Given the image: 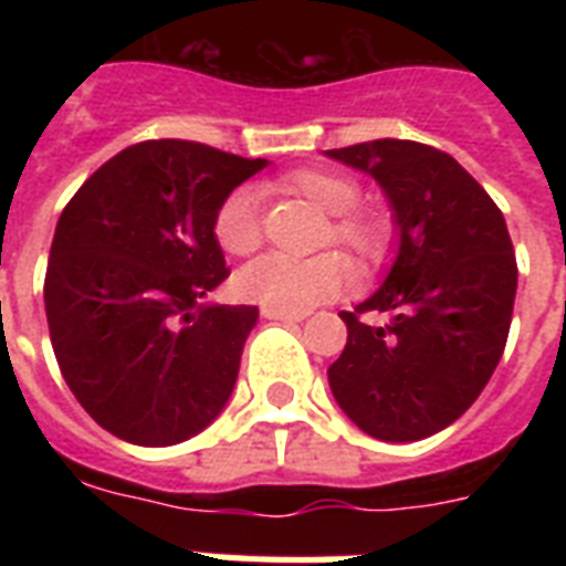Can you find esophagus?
<instances>
[{
    "instance_id": "esophagus-1",
    "label": "esophagus",
    "mask_w": 566,
    "mask_h": 566,
    "mask_svg": "<svg viewBox=\"0 0 566 566\" xmlns=\"http://www.w3.org/2000/svg\"><path fill=\"white\" fill-rule=\"evenodd\" d=\"M261 317L284 319V323H302L308 314H305V311H282V308H270V305H264V308H261Z\"/></svg>"
}]
</instances>
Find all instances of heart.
Listing matches in <instances>:
<instances>
[{
	"label": "heart",
	"instance_id": "1",
	"mask_svg": "<svg viewBox=\"0 0 566 566\" xmlns=\"http://www.w3.org/2000/svg\"><path fill=\"white\" fill-rule=\"evenodd\" d=\"M287 188L335 217L326 240L349 249L364 266L381 261L387 252V226L370 213H355L361 190L353 179L328 170H300L287 179ZM213 238L229 255H252L261 247L264 231L255 190L238 188L222 199L220 211L213 217ZM349 279L353 270L337 252H323L305 261L264 255L240 270L234 287L243 300L261 302L270 308L308 311L337 296Z\"/></svg>",
	"mask_w": 566,
	"mask_h": 566
}]
</instances>
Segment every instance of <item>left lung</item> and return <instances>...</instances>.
I'll use <instances>...</instances> for the list:
<instances>
[{"mask_svg":"<svg viewBox=\"0 0 566 566\" xmlns=\"http://www.w3.org/2000/svg\"><path fill=\"white\" fill-rule=\"evenodd\" d=\"M326 155L376 179L396 231L378 291L340 311L349 335L328 387L370 438H429L479 399L502 358L517 296L509 226L482 185L434 146L385 137Z\"/></svg>","mask_w":566,"mask_h":566,"instance_id":"obj_1","label":"left lung"}]
</instances>
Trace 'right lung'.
<instances>
[{
  "label": "right lung",
  "mask_w": 566,
  "mask_h": 566,
  "mask_svg": "<svg viewBox=\"0 0 566 566\" xmlns=\"http://www.w3.org/2000/svg\"><path fill=\"white\" fill-rule=\"evenodd\" d=\"M266 167L193 140H146L102 164L49 249V337L82 408L114 438L172 447L229 402L255 305L205 296L229 275L213 217Z\"/></svg>",
  "instance_id": "right-lung-1"
}]
</instances>
